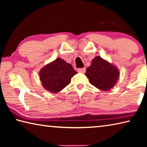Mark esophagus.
Wrapping results in <instances>:
<instances>
[{
	"instance_id": "1",
	"label": "esophagus",
	"mask_w": 147,
	"mask_h": 147,
	"mask_svg": "<svg viewBox=\"0 0 147 147\" xmlns=\"http://www.w3.org/2000/svg\"><path fill=\"white\" fill-rule=\"evenodd\" d=\"M86 68H80L78 69V72L80 73H86Z\"/></svg>"
}]
</instances>
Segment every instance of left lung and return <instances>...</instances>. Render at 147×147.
<instances>
[{
    "instance_id": "left-lung-1",
    "label": "left lung",
    "mask_w": 147,
    "mask_h": 147,
    "mask_svg": "<svg viewBox=\"0 0 147 147\" xmlns=\"http://www.w3.org/2000/svg\"><path fill=\"white\" fill-rule=\"evenodd\" d=\"M85 74L92 85L100 90L108 91L116 84L119 72L112 64L100 56H96L86 69Z\"/></svg>"
}]
</instances>
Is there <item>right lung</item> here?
<instances>
[{"mask_svg": "<svg viewBox=\"0 0 147 147\" xmlns=\"http://www.w3.org/2000/svg\"><path fill=\"white\" fill-rule=\"evenodd\" d=\"M77 74L70 63L58 58L47 64L39 72L43 88L51 93L61 91L71 82V78Z\"/></svg>", "mask_w": 147, "mask_h": 147, "instance_id": "add662e5", "label": "right lung"}]
</instances>
